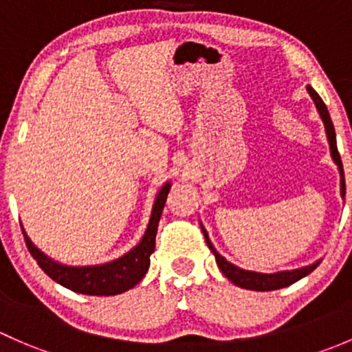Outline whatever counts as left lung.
I'll list each match as a JSON object with an SVG mask.
<instances>
[{
    "label": "left lung",
    "instance_id": "left-lung-1",
    "mask_svg": "<svg viewBox=\"0 0 352 352\" xmlns=\"http://www.w3.org/2000/svg\"><path fill=\"white\" fill-rule=\"evenodd\" d=\"M307 90H308V94H310L311 100H314L315 107H317L318 113H320L322 122H324V126H325V134H327L330 156H332L333 163H336L337 168H339L340 196L344 197V196H346V180H344V168H342V162H340V155H339V151H337L336 129H333V124H332V120H330L329 110H327V107H325L324 100L318 97V94L314 90V88L310 87V85L307 87ZM201 230H202V233H204L206 243H208V247L211 248V252L214 254L216 264H218V267L221 269L223 274H225L226 278H228L230 281L233 283V285L243 287V289H252V291L281 289V287L293 285V283L300 281L301 278H305V276L310 274V272L315 271V269L318 267V264L322 262V261H317V262H314V264H310V265H305V267L293 269V271H279V272H274V274H265V272H255V271H245V269L236 267L235 264H232V262L226 261L223 255H219V252L216 250L214 245H212L211 240H209V235H208V232H206L204 226H202V223H201Z\"/></svg>",
    "mask_w": 352,
    "mask_h": 352
}]
</instances>
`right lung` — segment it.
<instances>
[{
  "instance_id": "add662e5",
  "label": "right lung",
  "mask_w": 352,
  "mask_h": 352,
  "mask_svg": "<svg viewBox=\"0 0 352 352\" xmlns=\"http://www.w3.org/2000/svg\"><path fill=\"white\" fill-rule=\"evenodd\" d=\"M170 187H172V184L165 182L156 194L150 221H148L143 239L140 240L136 247L131 248L127 254L120 255L119 258L95 265L61 264V262L47 257L42 250H38L22 228L28 252L52 281L59 283L74 293L90 294V296H113V294L124 293V291L136 286L150 267V255L155 250L156 230H158V223L162 218L163 206H165Z\"/></svg>"
}]
</instances>
